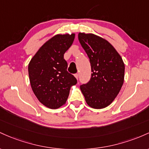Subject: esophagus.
<instances>
[{
	"mask_svg": "<svg viewBox=\"0 0 149 149\" xmlns=\"http://www.w3.org/2000/svg\"><path fill=\"white\" fill-rule=\"evenodd\" d=\"M74 77H75V78H76L77 79H78V77H79V75H78V74H75Z\"/></svg>",
	"mask_w": 149,
	"mask_h": 149,
	"instance_id": "1",
	"label": "esophagus"
}]
</instances>
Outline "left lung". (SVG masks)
<instances>
[{"label":"left lung","mask_w":149,"mask_h":149,"mask_svg":"<svg viewBox=\"0 0 149 149\" xmlns=\"http://www.w3.org/2000/svg\"><path fill=\"white\" fill-rule=\"evenodd\" d=\"M78 38L89 58L91 77L80 86L88 106L102 109L119 93L125 77V64L111 43L93 34L79 32Z\"/></svg>","instance_id":"1"}]
</instances>
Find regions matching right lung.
<instances>
[{
  "label": "right lung",
  "instance_id": "add662e5",
  "mask_svg": "<svg viewBox=\"0 0 149 149\" xmlns=\"http://www.w3.org/2000/svg\"><path fill=\"white\" fill-rule=\"evenodd\" d=\"M75 34H56L48 40L32 57L28 65L32 91L43 106L57 109L66 103L76 78L67 71L65 53L74 41Z\"/></svg>",
  "mask_w": 149,
  "mask_h": 149
}]
</instances>
